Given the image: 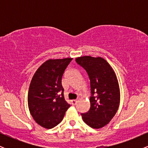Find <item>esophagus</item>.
I'll use <instances>...</instances> for the list:
<instances>
[{"instance_id":"obj_1","label":"esophagus","mask_w":148,"mask_h":148,"mask_svg":"<svg viewBox=\"0 0 148 148\" xmlns=\"http://www.w3.org/2000/svg\"><path fill=\"white\" fill-rule=\"evenodd\" d=\"M76 102H77V100L74 99V100H72V101H71V103H72V105H75Z\"/></svg>"}]
</instances>
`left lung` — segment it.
<instances>
[{
    "label": "left lung",
    "instance_id": "left-lung-1",
    "mask_svg": "<svg viewBox=\"0 0 148 148\" xmlns=\"http://www.w3.org/2000/svg\"><path fill=\"white\" fill-rule=\"evenodd\" d=\"M76 62L86 71L90 81V108L81 113L88 126L99 129L108 124L120 105V92L117 76L106 60L101 57L82 56Z\"/></svg>",
    "mask_w": 148,
    "mask_h": 148
}]
</instances>
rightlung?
<instances>
[{"label": "right lung", "mask_w": 148, "mask_h": 148, "mask_svg": "<svg viewBox=\"0 0 148 148\" xmlns=\"http://www.w3.org/2000/svg\"><path fill=\"white\" fill-rule=\"evenodd\" d=\"M72 59H49L37 69L31 80L28 95L30 113L35 121L46 129L58 125L70 106L64 99L61 82Z\"/></svg>", "instance_id": "right-lung-1"}]
</instances>
